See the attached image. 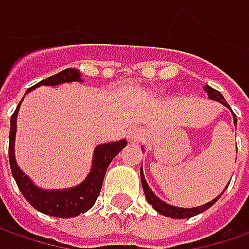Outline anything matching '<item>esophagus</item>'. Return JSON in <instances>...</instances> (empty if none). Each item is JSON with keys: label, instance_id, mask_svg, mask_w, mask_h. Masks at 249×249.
Here are the masks:
<instances>
[{"label": "esophagus", "instance_id": "obj_1", "mask_svg": "<svg viewBox=\"0 0 249 249\" xmlns=\"http://www.w3.org/2000/svg\"><path fill=\"white\" fill-rule=\"evenodd\" d=\"M142 137H144V133H142L141 129H131L127 133V140H129L130 142H137Z\"/></svg>", "mask_w": 249, "mask_h": 249}]
</instances>
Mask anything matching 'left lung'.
Here are the masks:
<instances>
[{
	"mask_svg": "<svg viewBox=\"0 0 249 249\" xmlns=\"http://www.w3.org/2000/svg\"><path fill=\"white\" fill-rule=\"evenodd\" d=\"M204 90L208 92V98H209V100L217 101V102H220L222 105H225L226 108H229V109L231 110L230 105L226 102V100L223 98V95H222L219 91L215 90V89H212V87L208 86V84L204 87ZM231 112H233V110H231ZM233 119H234V124H237V118H235L234 113H233ZM140 176H141V184H142V190H144V194H145V198H147L148 204H151L152 208H154L158 213H160V215L163 216H167V217H172V219H187V217H193V216L199 215V213L205 212L206 209H209V208L213 205L216 201L222 196V194L225 193V191H222V194H219L215 199H212L211 202H208L205 205L196 206V208H178V206L169 205L166 202H163L162 199H159L158 196L154 194V191L149 188L148 183H147V180H145V177H144L142 166L140 169ZM226 188H227V186L225 187V190Z\"/></svg>",
	"mask_w": 249,
	"mask_h": 249,
	"instance_id": "8db88e82",
	"label": "left lung"
}]
</instances>
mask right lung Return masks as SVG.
I'll return each instance as SVG.
<instances>
[{"label":"right lung","instance_id":"1","mask_svg":"<svg viewBox=\"0 0 249 249\" xmlns=\"http://www.w3.org/2000/svg\"><path fill=\"white\" fill-rule=\"evenodd\" d=\"M72 82H83L82 74H80V71L69 68L37 83L36 86L26 91V94L40 86H59L62 83ZM22 101L19 102L14 115L11 116V130H9V165L12 170V176L19 190L22 191L24 198L29 201V204L33 206L34 209H37L38 212L45 213V215L66 219V217H74V216L87 212L90 208L94 206L97 198L100 196L104 176L107 173V169L112 162V159L127 145V141L123 139L120 141L97 145L92 155L90 173L79 186L65 188V190H43L36 186L27 175H24L20 170V167L18 166L16 159H15L16 119H18V113H19Z\"/></svg>","mask_w":249,"mask_h":249}]
</instances>
